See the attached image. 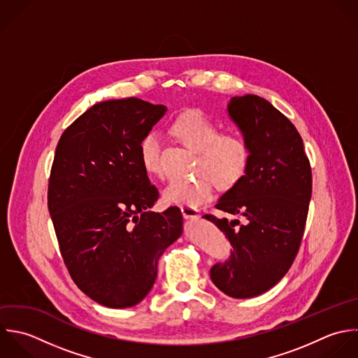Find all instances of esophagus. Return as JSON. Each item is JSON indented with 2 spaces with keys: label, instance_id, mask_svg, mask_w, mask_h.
I'll list each match as a JSON object with an SVG mask.
<instances>
[{
  "label": "esophagus",
  "instance_id": "34e87169",
  "mask_svg": "<svg viewBox=\"0 0 358 358\" xmlns=\"http://www.w3.org/2000/svg\"><path fill=\"white\" fill-rule=\"evenodd\" d=\"M181 212L185 219H196L199 216V210L191 206H181Z\"/></svg>",
  "mask_w": 358,
  "mask_h": 358
}]
</instances>
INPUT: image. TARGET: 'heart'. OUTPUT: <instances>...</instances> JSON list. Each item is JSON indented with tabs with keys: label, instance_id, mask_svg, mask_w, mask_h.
<instances>
[{
	"label": "heart",
	"instance_id": "b5f03b06",
	"mask_svg": "<svg viewBox=\"0 0 358 358\" xmlns=\"http://www.w3.org/2000/svg\"><path fill=\"white\" fill-rule=\"evenodd\" d=\"M171 131L194 152H198L195 178L173 180L163 198L169 203L199 206L213 196L215 185L222 191L236 188L247 176L251 148L240 134H222L220 127L203 111L192 110L180 115ZM139 160L146 173L162 176V138L157 131L146 132L138 146Z\"/></svg>",
	"mask_w": 358,
	"mask_h": 358
}]
</instances>
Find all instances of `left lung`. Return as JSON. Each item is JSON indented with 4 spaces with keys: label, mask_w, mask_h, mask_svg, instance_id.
<instances>
[{
    "label": "left lung",
    "mask_w": 358,
    "mask_h": 358,
    "mask_svg": "<svg viewBox=\"0 0 358 358\" xmlns=\"http://www.w3.org/2000/svg\"><path fill=\"white\" fill-rule=\"evenodd\" d=\"M229 114L251 148L245 178L227 191L216 209L240 220L203 217L233 245L231 258L210 269L215 286L233 299L272 289L293 265L304 234L313 194L311 164L293 122L268 100L233 97Z\"/></svg>",
    "instance_id": "obj_1"
}]
</instances>
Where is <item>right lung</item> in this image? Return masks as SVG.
Masks as SVG:
<instances>
[{
    "label": "right lung",
    "instance_id": "right-lung-1",
    "mask_svg": "<svg viewBox=\"0 0 358 358\" xmlns=\"http://www.w3.org/2000/svg\"><path fill=\"white\" fill-rule=\"evenodd\" d=\"M166 107L138 97L107 100L61 135L47 205L73 283L110 308L134 307L150 292L157 261L182 234L176 206L148 209L159 198L139 160V141Z\"/></svg>",
    "mask_w": 358,
    "mask_h": 358
}]
</instances>
